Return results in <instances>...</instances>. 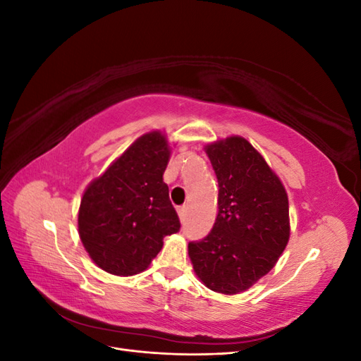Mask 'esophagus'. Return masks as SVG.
I'll list each match as a JSON object with an SVG mask.
<instances>
[{"label":"esophagus","mask_w":361,"mask_h":361,"mask_svg":"<svg viewBox=\"0 0 361 361\" xmlns=\"http://www.w3.org/2000/svg\"><path fill=\"white\" fill-rule=\"evenodd\" d=\"M178 215L180 218V221H185V218H187V206L178 207Z\"/></svg>","instance_id":"34e87169"}]
</instances>
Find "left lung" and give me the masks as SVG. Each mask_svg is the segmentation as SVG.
Segmentation results:
<instances>
[{"instance_id": "obj_1", "label": "left lung", "mask_w": 361, "mask_h": 361, "mask_svg": "<svg viewBox=\"0 0 361 361\" xmlns=\"http://www.w3.org/2000/svg\"><path fill=\"white\" fill-rule=\"evenodd\" d=\"M218 180L211 233L188 244L194 272L211 290L233 295L274 268L289 241V202L277 174L243 137L204 147Z\"/></svg>"}]
</instances>
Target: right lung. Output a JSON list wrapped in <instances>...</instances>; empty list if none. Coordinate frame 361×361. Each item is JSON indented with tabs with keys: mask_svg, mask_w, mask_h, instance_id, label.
<instances>
[{
	"mask_svg": "<svg viewBox=\"0 0 361 361\" xmlns=\"http://www.w3.org/2000/svg\"><path fill=\"white\" fill-rule=\"evenodd\" d=\"M170 159L159 130L141 135L94 179L80 204L78 232L94 264L114 276L145 271L162 239L180 228L162 174Z\"/></svg>",
	"mask_w": 361,
	"mask_h": 361,
	"instance_id": "right-lung-1",
	"label": "right lung"
}]
</instances>
